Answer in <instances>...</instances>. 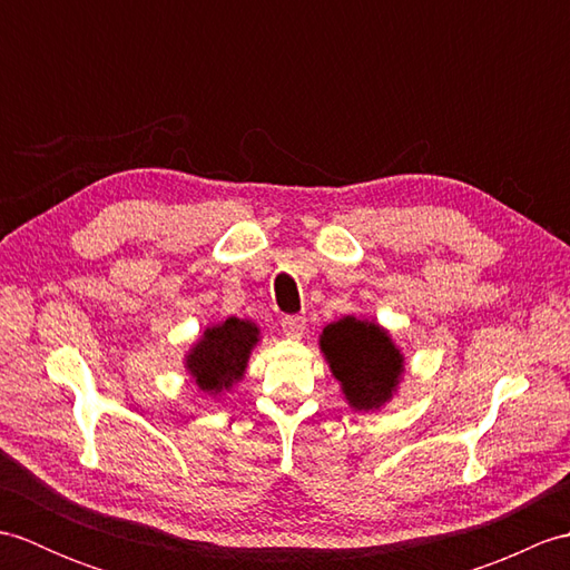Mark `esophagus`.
<instances>
[{
    "mask_svg": "<svg viewBox=\"0 0 570 570\" xmlns=\"http://www.w3.org/2000/svg\"><path fill=\"white\" fill-rule=\"evenodd\" d=\"M282 328L286 337H301L306 331V318L304 316H286L282 318Z\"/></svg>",
    "mask_w": 570,
    "mask_h": 570,
    "instance_id": "34e87169",
    "label": "esophagus"
}]
</instances>
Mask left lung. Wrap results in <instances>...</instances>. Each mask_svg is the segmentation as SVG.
Instances as JSON below:
<instances>
[{
	"label": "left lung",
	"mask_w": 570,
	"mask_h": 570,
	"mask_svg": "<svg viewBox=\"0 0 570 570\" xmlns=\"http://www.w3.org/2000/svg\"><path fill=\"white\" fill-rule=\"evenodd\" d=\"M321 350L350 406L370 411L390 402L404 372V357L377 323L347 316L325 325Z\"/></svg>",
	"instance_id": "1"
}]
</instances>
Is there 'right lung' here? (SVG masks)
I'll list each match as a JSON object with an SVG mask.
<instances>
[{"mask_svg":"<svg viewBox=\"0 0 570 570\" xmlns=\"http://www.w3.org/2000/svg\"><path fill=\"white\" fill-rule=\"evenodd\" d=\"M259 328L252 321L227 318L203 333L186 357V367L203 392L229 390L245 374Z\"/></svg>","mask_w":570,"mask_h":570,"instance_id":"obj_1","label":"right lung"}]
</instances>
